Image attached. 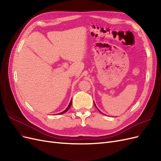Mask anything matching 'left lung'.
Wrapping results in <instances>:
<instances>
[{
  "instance_id": "1",
  "label": "left lung",
  "mask_w": 161,
  "mask_h": 161,
  "mask_svg": "<svg viewBox=\"0 0 161 161\" xmlns=\"http://www.w3.org/2000/svg\"><path fill=\"white\" fill-rule=\"evenodd\" d=\"M95 107H96V105H95ZM96 108L97 109V107H96ZM98 110H99V109H98ZM99 112H101V111H100L99 110ZM101 114H102V113H101Z\"/></svg>"
}]
</instances>
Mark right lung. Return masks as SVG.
Returning <instances> with one entry per match:
<instances>
[{
    "label": "right lung",
    "mask_w": 161,
    "mask_h": 161,
    "mask_svg": "<svg viewBox=\"0 0 161 161\" xmlns=\"http://www.w3.org/2000/svg\"><path fill=\"white\" fill-rule=\"evenodd\" d=\"M71 104H72V100H71V101L70 102V103H69V106H68V108L64 111H62V112H61V113H60V114H58V115H60V114H64L65 112H66L69 109V108H70V106H71Z\"/></svg>",
    "instance_id": "obj_1"
}]
</instances>
